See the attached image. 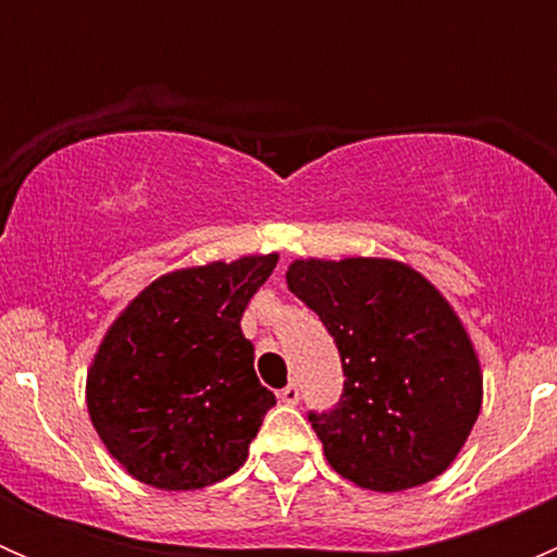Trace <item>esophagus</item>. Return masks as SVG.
Returning <instances> with one entry per match:
<instances>
[{
  "mask_svg": "<svg viewBox=\"0 0 557 557\" xmlns=\"http://www.w3.org/2000/svg\"><path fill=\"white\" fill-rule=\"evenodd\" d=\"M299 398H301V391L296 383H288L283 391H280V401L283 404H299Z\"/></svg>",
  "mask_w": 557,
  "mask_h": 557,
  "instance_id": "1",
  "label": "esophagus"
}]
</instances>
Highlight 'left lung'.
<instances>
[{"mask_svg":"<svg viewBox=\"0 0 557 557\" xmlns=\"http://www.w3.org/2000/svg\"><path fill=\"white\" fill-rule=\"evenodd\" d=\"M288 288L342 358L339 401L310 418L329 463L369 491L440 476L482 404L474 347L440 290L387 258L294 261Z\"/></svg>","mask_w":557,"mask_h":557,"instance_id":"1","label":"left lung"}]
</instances>
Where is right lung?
<instances>
[{"instance_id":"right-lung-1","label":"right lung","mask_w":557,"mask_h":557,"mask_svg":"<svg viewBox=\"0 0 557 557\" xmlns=\"http://www.w3.org/2000/svg\"><path fill=\"white\" fill-rule=\"evenodd\" d=\"M277 256L164 274L107 331L88 372V414L132 476L161 491L226 480L274 407L239 320Z\"/></svg>"}]
</instances>
